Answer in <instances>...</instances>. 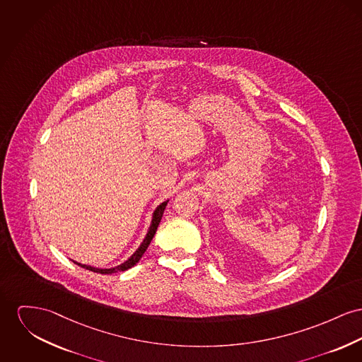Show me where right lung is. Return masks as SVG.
Wrapping results in <instances>:
<instances>
[{
    "mask_svg": "<svg viewBox=\"0 0 362 362\" xmlns=\"http://www.w3.org/2000/svg\"><path fill=\"white\" fill-rule=\"evenodd\" d=\"M166 206H168V202L162 203V204L155 210L153 217H152V223H151V226H149V230H148V233H146V236H145L144 241L141 243V245L139 247V250H137L124 264L117 266V267H112V269H97V267L82 265V264H76V265H79L81 267H83V269H88V270H92V272H96V273H101V274H111V273H115V272H124V270L133 267V266L136 265V264L141 259L145 250L148 248L149 243L153 239V236H155V233H156V229H158V226H159V223H160V219L163 217V211H165Z\"/></svg>",
    "mask_w": 362,
    "mask_h": 362,
    "instance_id": "right-lung-1",
    "label": "right lung"
}]
</instances>
